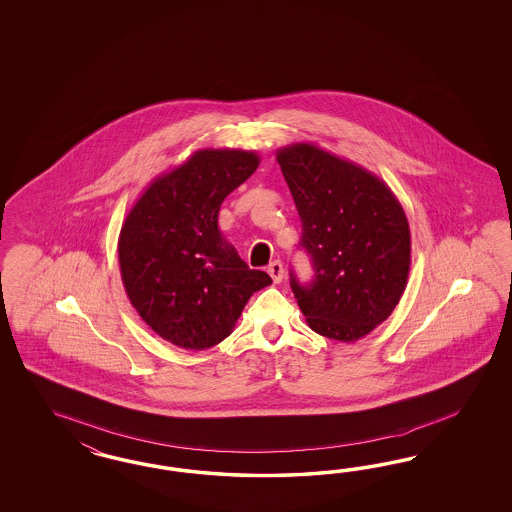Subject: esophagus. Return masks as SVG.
<instances>
[{
	"instance_id": "1",
	"label": "esophagus",
	"mask_w": 512,
	"mask_h": 512,
	"mask_svg": "<svg viewBox=\"0 0 512 512\" xmlns=\"http://www.w3.org/2000/svg\"><path fill=\"white\" fill-rule=\"evenodd\" d=\"M268 274H270V278L274 279V283H279L283 279V264L274 261L268 266Z\"/></svg>"
}]
</instances>
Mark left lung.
I'll return each mask as SVG.
<instances>
[{"label": "left lung", "mask_w": 512, "mask_h": 512, "mask_svg": "<svg viewBox=\"0 0 512 512\" xmlns=\"http://www.w3.org/2000/svg\"><path fill=\"white\" fill-rule=\"evenodd\" d=\"M302 221L300 246L315 278L291 289L311 330L330 340H360L387 321L411 266V233L390 187L353 161L311 142L276 152Z\"/></svg>", "instance_id": "left-lung-1"}]
</instances>
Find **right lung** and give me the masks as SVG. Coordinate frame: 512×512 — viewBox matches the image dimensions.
Wrapping results in <instances>:
<instances>
[{"mask_svg":"<svg viewBox=\"0 0 512 512\" xmlns=\"http://www.w3.org/2000/svg\"><path fill=\"white\" fill-rule=\"evenodd\" d=\"M259 163L248 150H199L157 176L125 217L118 238L125 293L172 345L214 347L233 332L251 295L272 283L217 227L221 202Z\"/></svg>","mask_w":512,"mask_h":512,"instance_id":"right-lung-1","label":"right lung"}]
</instances>
